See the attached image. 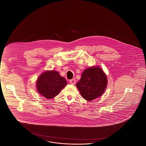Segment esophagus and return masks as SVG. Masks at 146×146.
I'll use <instances>...</instances> for the list:
<instances>
[{
	"label": "esophagus",
	"instance_id": "1",
	"mask_svg": "<svg viewBox=\"0 0 146 146\" xmlns=\"http://www.w3.org/2000/svg\"><path fill=\"white\" fill-rule=\"evenodd\" d=\"M70 82L71 84L74 85V84H75V83H76V80H75V79H73L70 80Z\"/></svg>",
	"mask_w": 146,
	"mask_h": 146
}]
</instances>
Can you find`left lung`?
<instances>
[{
  "instance_id": "left-lung-1",
  "label": "left lung",
  "mask_w": 146,
  "mask_h": 146,
  "mask_svg": "<svg viewBox=\"0 0 146 146\" xmlns=\"http://www.w3.org/2000/svg\"><path fill=\"white\" fill-rule=\"evenodd\" d=\"M107 82L106 75L102 69L92 67L84 71L76 86L82 97L87 101H92L102 95Z\"/></svg>"
}]
</instances>
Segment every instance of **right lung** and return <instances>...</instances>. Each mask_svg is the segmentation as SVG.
I'll return each instance as SVG.
<instances>
[{
    "instance_id": "obj_1",
    "label": "right lung",
    "mask_w": 146,
    "mask_h": 146,
    "mask_svg": "<svg viewBox=\"0 0 146 146\" xmlns=\"http://www.w3.org/2000/svg\"><path fill=\"white\" fill-rule=\"evenodd\" d=\"M66 80L56 71H46L42 73L36 82L37 92L44 97L51 99L56 96L66 86Z\"/></svg>"
}]
</instances>
